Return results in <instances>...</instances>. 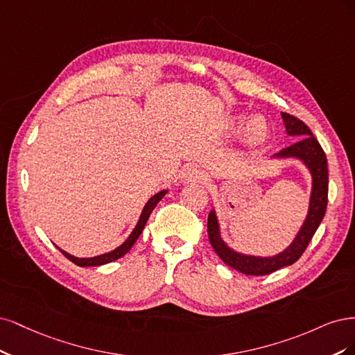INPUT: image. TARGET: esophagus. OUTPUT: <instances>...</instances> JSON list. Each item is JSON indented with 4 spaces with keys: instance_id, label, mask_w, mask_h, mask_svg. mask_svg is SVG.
Masks as SVG:
<instances>
[{
    "instance_id": "esophagus-1",
    "label": "esophagus",
    "mask_w": 355,
    "mask_h": 355,
    "mask_svg": "<svg viewBox=\"0 0 355 355\" xmlns=\"http://www.w3.org/2000/svg\"><path fill=\"white\" fill-rule=\"evenodd\" d=\"M182 178L184 181H198L202 178V171L196 165H190L182 171Z\"/></svg>"
}]
</instances>
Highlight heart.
<instances>
[{"label":"heart","mask_w":355,"mask_h":355,"mask_svg":"<svg viewBox=\"0 0 355 355\" xmlns=\"http://www.w3.org/2000/svg\"><path fill=\"white\" fill-rule=\"evenodd\" d=\"M237 122H242V118L237 119ZM267 135V125L266 121L259 118V116H254L248 121V123L245 125L243 128V140L249 144H259L261 141H264Z\"/></svg>","instance_id":"obj_1"}]
</instances>
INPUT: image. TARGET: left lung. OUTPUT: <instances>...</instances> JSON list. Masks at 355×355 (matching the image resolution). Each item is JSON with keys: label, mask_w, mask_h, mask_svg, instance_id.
<instances>
[{"label": "left lung", "mask_w": 355, "mask_h": 355, "mask_svg": "<svg viewBox=\"0 0 355 355\" xmlns=\"http://www.w3.org/2000/svg\"><path fill=\"white\" fill-rule=\"evenodd\" d=\"M282 118L286 127V132L292 137H298L293 144L284 147L283 150L274 155V157H295L300 159L305 166L310 169L313 177V189L310 198V208H308L306 218L301 227V230L293 239V242L286 248L283 252L274 257H254L245 255L233 250L225 245L221 239L220 224L216 218L215 209L209 212L208 216V237L209 242L216 252L228 267H232L248 276H266L279 268L292 266L298 261L308 243L322 223L327 208V191H329V174H327V159L322 146L313 135L311 130L306 125L289 113H282Z\"/></svg>", "instance_id": "left-lung-1"}]
</instances>
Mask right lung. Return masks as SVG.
<instances>
[{
  "label": "right lung",
  "instance_id": "right-lung-1",
  "mask_svg": "<svg viewBox=\"0 0 355 355\" xmlns=\"http://www.w3.org/2000/svg\"><path fill=\"white\" fill-rule=\"evenodd\" d=\"M166 193H168V190H162V191L156 193L155 196H152L150 199H148V202L146 203V207L143 208V212H141V215H140V220H139V223H137V225H135V228L132 230V233H131V234L128 236V239L125 240V242H123L121 246H118L116 249L110 250V252H107V254H103V255L93 257V258H78V257H73V255H71V254L64 252V250H62V249L59 248L60 252H62L67 259H71V261L73 262V264H76V266H79V267H97V266L109 264V262H112V261L119 259L121 257H123L125 254L128 252V250L132 248V245L137 242V239L140 237V234H141V232H143V228H144V225H146V223H147V220H148V216H150V214H152V211L155 209L156 205L162 200V198L165 196Z\"/></svg>",
  "mask_w": 355,
  "mask_h": 355
}]
</instances>
